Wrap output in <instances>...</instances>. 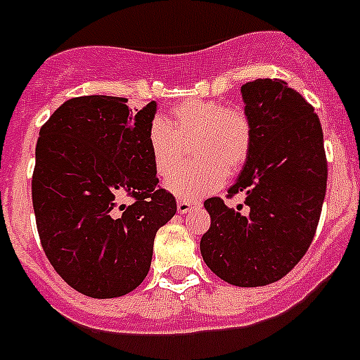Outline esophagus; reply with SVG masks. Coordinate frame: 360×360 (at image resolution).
Returning <instances> with one entry per match:
<instances>
[{
	"label": "esophagus",
	"instance_id": "34e87169",
	"mask_svg": "<svg viewBox=\"0 0 360 360\" xmlns=\"http://www.w3.org/2000/svg\"><path fill=\"white\" fill-rule=\"evenodd\" d=\"M194 207H196V203L186 202V200H178V202H176V210L180 214H187L189 210H193Z\"/></svg>",
	"mask_w": 360,
	"mask_h": 360
}]
</instances>
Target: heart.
<instances>
[{"label":"heart","instance_id":"1","mask_svg":"<svg viewBox=\"0 0 360 360\" xmlns=\"http://www.w3.org/2000/svg\"><path fill=\"white\" fill-rule=\"evenodd\" d=\"M146 144L155 173L164 178L178 169L189 146L194 160L167 180V191L180 200H198L219 189L226 174L245 166L252 148V123L239 107L191 98L173 107L169 121H151Z\"/></svg>","mask_w":360,"mask_h":360}]
</instances>
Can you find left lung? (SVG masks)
I'll return each mask as SVG.
<instances>
[{"mask_svg": "<svg viewBox=\"0 0 360 360\" xmlns=\"http://www.w3.org/2000/svg\"><path fill=\"white\" fill-rule=\"evenodd\" d=\"M240 94L252 148L229 196L245 193V207L205 200L210 229L200 252L221 280L259 288L288 275L311 246L328 171L321 123L300 92L278 78H259Z\"/></svg>", "mask_w": 360, "mask_h": 360, "instance_id": "obj_1", "label": "left lung"}]
</instances>
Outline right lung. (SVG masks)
Segmentation results:
<instances>
[{"label": "right lung", "mask_w": 360, "mask_h": 360, "mask_svg": "<svg viewBox=\"0 0 360 360\" xmlns=\"http://www.w3.org/2000/svg\"><path fill=\"white\" fill-rule=\"evenodd\" d=\"M127 101L68 100L35 148L32 200L41 245L68 285L91 298H117L141 285L157 230L176 214L173 194L157 189L146 144L157 103L131 112Z\"/></svg>", "instance_id": "obj_1"}]
</instances>
